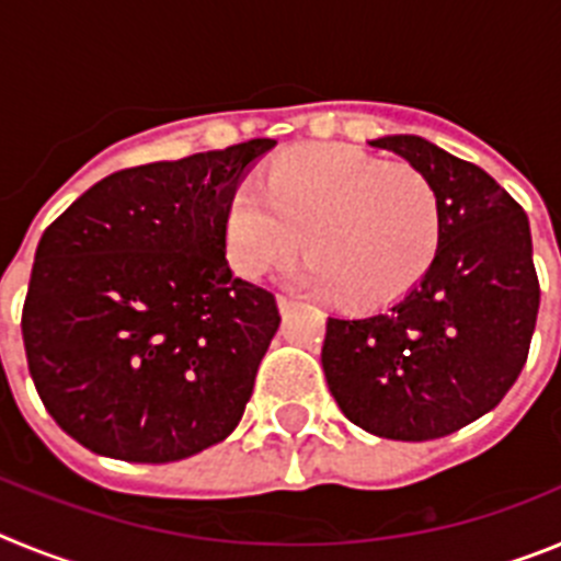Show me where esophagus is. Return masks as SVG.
Wrapping results in <instances>:
<instances>
[{"instance_id":"34e87169","label":"esophagus","mask_w":561,"mask_h":561,"mask_svg":"<svg viewBox=\"0 0 561 561\" xmlns=\"http://www.w3.org/2000/svg\"><path fill=\"white\" fill-rule=\"evenodd\" d=\"M297 306L295 297L289 295H277V309H280V314H286V311H291Z\"/></svg>"}]
</instances>
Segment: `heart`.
Segmentation results:
<instances>
[{
    "label": "heart",
    "instance_id": "1",
    "mask_svg": "<svg viewBox=\"0 0 561 561\" xmlns=\"http://www.w3.org/2000/svg\"><path fill=\"white\" fill-rule=\"evenodd\" d=\"M300 277L351 306L404 295L430 270L440 241L433 180L408 162L351 146L286 153L261 182L241 185L225 213L232 270L261 277L300 250Z\"/></svg>",
    "mask_w": 561,
    "mask_h": 561
}]
</instances>
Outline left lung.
<instances>
[{
    "mask_svg": "<svg viewBox=\"0 0 561 561\" xmlns=\"http://www.w3.org/2000/svg\"><path fill=\"white\" fill-rule=\"evenodd\" d=\"M370 146L433 180L440 241L419 284L388 309L329 317L325 381L365 433L444 438L497 408L528 359L539 311L528 216L483 168L415 134Z\"/></svg>",
    "mask_w": 561,
    "mask_h": 561,
    "instance_id": "1",
    "label": "left lung"
}]
</instances>
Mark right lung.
Here are the masks:
<instances>
[{"label":"right lung","mask_w":561,"mask_h":561,"mask_svg":"<svg viewBox=\"0 0 561 561\" xmlns=\"http://www.w3.org/2000/svg\"><path fill=\"white\" fill-rule=\"evenodd\" d=\"M270 148L126 168L44 230L24 351L44 408L81 447L171 463L238 427L280 314L272 291L232 277L225 213Z\"/></svg>","instance_id":"add662e5"}]
</instances>
